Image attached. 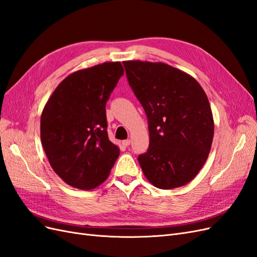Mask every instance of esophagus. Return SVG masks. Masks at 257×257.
<instances>
[{"label": "esophagus", "mask_w": 257, "mask_h": 257, "mask_svg": "<svg viewBox=\"0 0 257 257\" xmlns=\"http://www.w3.org/2000/svg\"><path fill=\"white\" fill-rule=\"evenodd\" d=\"M130 144H131V141H130V139H125V141H123V142H122V145H123L124 147H128V146H130Z\"/></svg>", "instance_id": "34e87169"}]
</instances>
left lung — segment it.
<instances>
[{"label": "left lung", "instance_id": "8db88e82", "mask_svg": "<svg viewBox=\"0 0 257 257\" xmlns=\"http://www.w3.org/2000/svg\"><path fill=\"white\" fill-rule=\"evenodd\" d=\"M123 65L149 125V148L138 157L144 175L162 190L189 183L204 166L213 139L205 91L189 74L161 62Z\"/></svg>", "mask_w": 257, "mask_h": 257}]
</instances>
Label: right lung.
<instances>
[{
	"label": "right lung",
	"mask_w": 257,
	"mask_h": 257,
	"mask_svg": "<svg viewBox=\"0 0 257 257\" xmlns=\"http://www.w3.org/2000/svg\"><path fill=\"white\" fill-rule=\"evenodd\" d=\"M124 69L120 62L77 71L45 105L41 139L52 169L67 184L92 190L102 184L120 150L107 134L106 103Z\"/></svg>",
	"instance_id": "right-lung-1"
}]
</instances>
